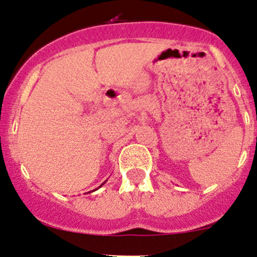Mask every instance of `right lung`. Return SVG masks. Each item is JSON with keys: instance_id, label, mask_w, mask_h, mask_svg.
<instances>
[{"instance_id": "add662e5", "label": "right lung", "mask_w": 257, "mask_h": 257, "mask_svg": "<svg viewBox=\"0 0 257 257\" xmlns=\"http://www.w3.org/2000/svg\"><path fill=\"white\" fill-rule=\"evenodd\" d=\"M103 184H104V183H103ZM100 186H102V185H100Z\"/></svg>"}]
</instances>
